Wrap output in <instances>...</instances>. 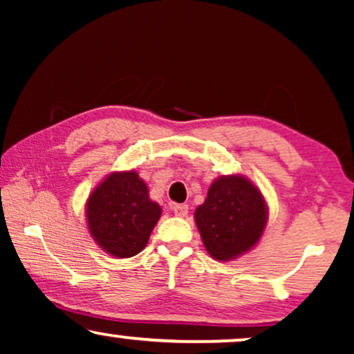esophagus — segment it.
Segmentation results:
<instances>
[{
  "label": "esophagus",
  "mask_w": 354,
  "mask_h": 354,
  "mask_svg": "<svg viewBox=\"0 0 354 354\" xmlns=\"http://www.w3.org/2000/svg\"><path fill=\"white\" fill-rule=\"evenodd\" d=\"M171 209L180 217H185L188 214V205H172Z\"/></svg>",
  "instance_id": "1"
}]
</instances>
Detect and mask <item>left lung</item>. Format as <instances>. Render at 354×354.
I'll use <instances>...</instances> for the list:
<instances>
[{
    "mask_svg": "<svg viewBox=\"0 0 354 354\" xmlns=\"http://www.w3.org/2000/svg\"><path fill=\"white\" fill-rule=\"evenodd\" d=\"M195 221L207 253L214 259L229 261L258 243L268 221V207L248 178L222 176L209 187L205 203L196 207Z\"/></svg>",
    "mask_w": 354,
    "mask_h": 354,
    "instance_id": "obj_1",
    "label": "left lung"
}]
</instances>
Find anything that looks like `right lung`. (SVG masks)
I'll return each mask as SVG.
<instances>
[{
    "label": "right lung",
    "mask_w": 354,
    "mask_h": 354,
    "mask_svg": "<svg viewBox=\"0 0 354 354\" xmlns=\"http://www.w3.org/2000/svg\"><path fill=\"white\" fill-rule=\"evenodd\" d=\"M161 216L158 203L135 171L114 172L95 188L86 203L90 234L115 258L138 254Z\"/></svg>",
    "instance_id": "obj_1"
}]
</instances>
